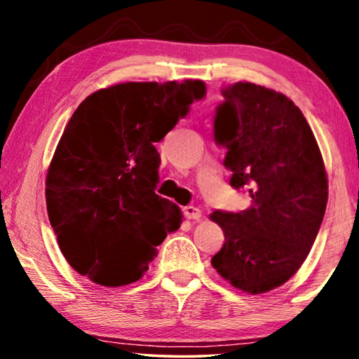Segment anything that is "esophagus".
I'll list each match as a JSON object with an SVG mask.
<instances>
[{"label": "esophagus", "mask_w": 359, "mask_h": 359, "mask_svg": "<svg viewBox=\"0 0 359 359\" xmlns=\"http://www.w3.org/2000/svg\"><path fill=\"white\" fill-rule=\"evenodd\" d=\"M185 215H187V218H190V220L199 222V220H201V217H203V212L199 210L198 208H193V205H188V208H185Z\"/></svg>", "instance_id": "obj_1"}]
</instances>
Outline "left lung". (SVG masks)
<instances>
[{"instance_id": "obj_1", "label": "left lung", "mask_w": 359, "mask_h": 359, "mask_svg": "<svg viewBox=\"0 0 359 359\" xmlns=\"http://www.w3.org/2000/svg\"><path fill=\"white\" fill-rule=\"evenodd\" d=\"M222 95L215 139L226 147L231 185L245 187L252 201L238 214H210L224 234L210 263L234 288L263 294L288 282L311 252L326 210V168L306 117L283 93L236 82Z\"/></svg>"}]
</instances>
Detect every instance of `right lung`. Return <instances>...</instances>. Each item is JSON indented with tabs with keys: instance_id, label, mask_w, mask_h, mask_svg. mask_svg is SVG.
<instances>
[{
	"instance_id": "right-lung-1",
	"label": "right lung",
	"mask_w": 359,
	"mask_h": 359,
	"mask_svg": "<svg viewBox=\"0 0 359 359\" xmlns=\"http://www.w3.org/2000/svg\"><path fill=\"white\" fill-rule=\"evenodd\" d=\"M205 96L203 81L125 82L87 96L46 177L48 220L72 269L102 287L139 280L180 209L158 196L155 142Z\"/></svg>"
}]
</instances>
